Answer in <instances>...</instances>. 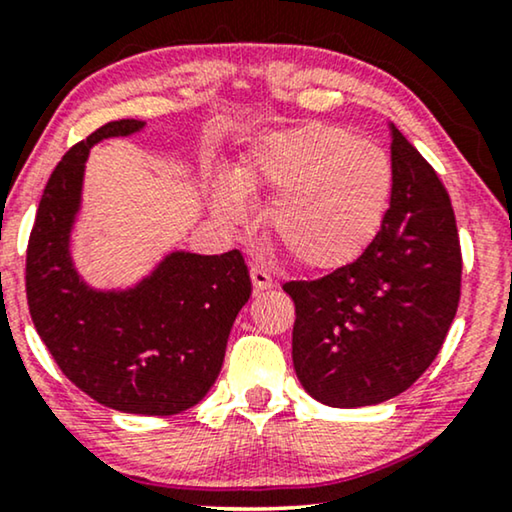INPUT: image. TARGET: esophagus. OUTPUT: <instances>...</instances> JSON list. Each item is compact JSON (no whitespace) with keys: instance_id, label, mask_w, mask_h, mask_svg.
Returning a JSON list of instances; mask_svg holds the SVG:
<instances>
[{"instance_id":"34e87169","label":"esophagus","mask_w":512,"mask_h":512,"mask_svg":"<svg viewBox=\"0 0 512 512\" xmlns=\"http://www.w3.org/2000/svg\"><path fill=\"white\" fill-rule=\"evenodd\" d=\"M249 275H251V284H254L256 291H265L272 286V277L268 275V270L261 268V265H251Z\"/></svg>"}]
</instances>
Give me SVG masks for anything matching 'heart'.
<instances>
[{
	"label": "heart",
	"instance_id": "b5f03b06",
	"mask_svg": "<svg viewBox=\"0 0 512 512\" xmlns=\"http://www.w3.org/2000/svg\"><path fill=\"white\" fill-rule=\"evenodd\" d=\"M235 185L214 188V209L237 221L239 193H272L265 226L291 261L310 270L354 263L377 240L394 198V165L377 146L328 123L263 137L235 170Z\"/></svg>",
	"mask_w": 512,
	"mask_h": 512
}]
</instances>
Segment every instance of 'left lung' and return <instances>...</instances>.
I'll use <instances>...</instances> for the list:
<instances>
[{"label":"left lung","mask_w":512,"mask_h":512,"mask_svg":"<svg viewBox=\"0 0 512 512\" xmlns=\"http://www.w3.org/2000/svg\"><path fill=\"white\" fill-rule=\"evenodd\" d=\"M394 198L377 240L354 263L286 282L296 305L293 368L333 408L389 401L436 359L461 293L457 219L443 181L391 125Z\"/></svg>","instance_id":"1"}]
</instances>
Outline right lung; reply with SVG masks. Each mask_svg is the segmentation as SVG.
I'll list each match as a JSON object with an SVG mask.
<instances>
[{
  "instance_id": "obj_1",
  "label": "right lung",
  "mask_w": 512,
  "mask_h": 512,
  "mask_svg": "<svg viewBox=\"0 0 512 512\" xmlns=\"http://www.w3.org/2000/svg\"><path fill=\"white\" fill-rule=\"evenodd\" d=\"M142 128L135 118L111 121L55 165L27 242L25 289L39 338L83 394L130 415L167 417L212 389L251 279L237 249L172 251L125 291H97L79 277L69 237L90 146Z\"/></svg>"
}]
</instances>
